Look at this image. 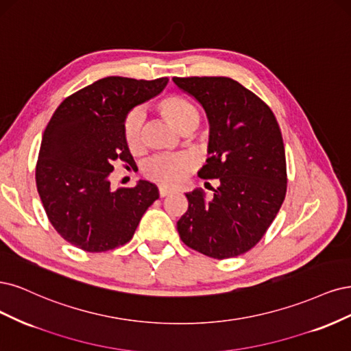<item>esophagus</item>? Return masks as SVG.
I'll list each match as a JSON object with an SVG mask.
<instances>
[{
  "label": "esophagus",
  "instance_id": "obj_1",
  "mask_svg": "<svg viewBox=\"0 0 351 351\" xmlns=\"http://www.w3.org/2000/svg\"><path fill=\"white\" fill-rule=\"evenodd\" d=\"M171 189H167V188H165V186H159V195L163 198V197H166V195H169L171 194Z\"/></svg>",
  "mask_w": 351,
  "mask_h": 351
}]
</instances>
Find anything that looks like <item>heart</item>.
<instances>
[{
    "instance_id": "1",
    "label": "heart",
    "mask_w": 351,
    "mask_h": 351,
    "mask_svg": "<svg viewBox=\"0 0 351 351\" xmlns=\"http://www.w3.org/2000/svg\"><path fill=\"white\" fill-rule=\"evenodd\" d=\"M156 110L165 121L180 132H189L199 122V112L186 97L166 95L156 101ZM141 121L140 112L134 110L123 119L122 138L131 153L141 150ZM194 169V162L188 156H156L144 165L143 172L147 179L162 186L175 188L184 184L186 176Z\"/></svg>"
}]
</instances>
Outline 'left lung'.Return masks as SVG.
<instances>
[{
    "instance_id": "left-lung-1",
    "label": "left lung",
    "mask_w": 351,
    "mask_h": 351,
    "mask_svg": "<svg viewBox=\"0 0 351 351\" xmlns=\"http://www.w3.org/2000/svg\"><path fill=\"white\" fill-rule=\"evenodd\" d=\"M194 96L210 121L208 159L198 176L217 179L206 197L188 192L178 220L182 242L214 259L242 255L263 239L286 198L287 166L273 110L251 90L228 77H173Z\"/></svg>"
}]
</instances>
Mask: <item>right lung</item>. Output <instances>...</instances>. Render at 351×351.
<instances>
[{
	"label": "right lung",
	"instance_id": "add662e5",
	"mask_svg": "<svg viewBox=\"0 0 351 351\" xmlns=\"http://www.w3.org/2000/svg\"><path fill=\"white\" fill-rule=\"evenodd\" d=\"M167 77H106L65 97L43 132L36 188L48 220L64 239L86 252L128 243L145 210L159 198L149 180L110 186L115 163L135 165L122 138L128 110L160 93Z\"/></svg>",
	"mask_w": 351,
	"mask_h": 351
}]
</instances>
